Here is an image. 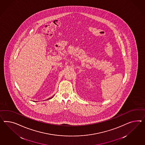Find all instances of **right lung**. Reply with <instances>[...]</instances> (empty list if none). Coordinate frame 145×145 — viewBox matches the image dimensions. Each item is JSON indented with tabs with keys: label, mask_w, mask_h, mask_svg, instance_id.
<instances>
[{
	"label": "right lung",
	"mask_w": 145,
	"mask_h": 145,
	"mask_svg": "<svg viewBox=\"0 0 145 145\" xmlns=\"http://www.w3.org/2000/svg\"><path fill=\"white\" fill-rule=\"evenodd\" d=\"M53 98V97H52V98H49V99H51V98ZM48 99H47V100H48Z\"/></svg>",
	"instance_id": "right-lung-1"
}]
</instances>
